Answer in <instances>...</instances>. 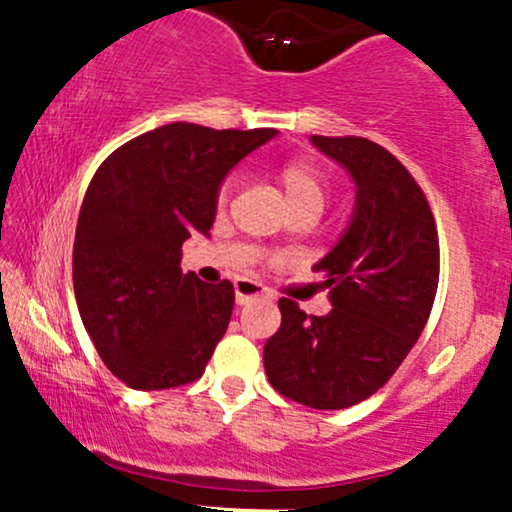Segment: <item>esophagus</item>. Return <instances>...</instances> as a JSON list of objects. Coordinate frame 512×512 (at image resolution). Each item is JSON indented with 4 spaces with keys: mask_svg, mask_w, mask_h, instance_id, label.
<instances>
[{
    "mask_svg": "<svg viewBox=\"0 0 512 512\" xmlns=\"http://www.w3.org/2000/svg\"><path fill=\"white\" fill-rule=\"evenodd\" d=\"M257 298H272V296H269L267 286H262L260 281H252V279H238L236 281V301L240 305L257 301Z\"/></svg>",
    "mask_w": 512,
    "mask_h": 512,
    "instance_id": "obj_1",
    "label": "esophagus"
}]
</instances>
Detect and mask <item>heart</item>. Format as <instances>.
Returning a JSON list of instances; mask_svg holds the SVG:
<instances>
[{
    "label": "heart",
    "instance_id": "1",
    "mask_svg": "<svg viewBox=\"0 0 512 512\" xmlns=\"http://www.w3.org/2000/svg\"><path fill=\"white\" fill-rule=\"evenodd\" d=\"M276 180H279L281 190H284L286 204L289 209H303L313 207L320 209L325 207L327 195H330V182H327L325 170H322L317 163L305 161V158H293V161H286L284 166L276 170ZM233 180H226L219 187V197L216 202L226 204L228 195H231Z\"/></svg>",
    "mask_w": 512,
    "mask_h": 512
}]
</instances>
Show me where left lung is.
<instances>
[{
	"label": "left lung",
	"mask_w": 512,
	"mask_h": 512,
	"mask_svg": "<svg viewBox=\"0 0 512 512\" xmlns=\"http://www.w3.org/2000/svg\"><path fill=\"white\" fill-rule=\"evenodd\" d=\"M313 144L351 173L356 211L337 248L315 264L334 308L305 315L281 298L264 370L293 402L346 409L375 395L424 332L438 291V228L419 182L383 146L320 134Z\"/></svg>",
	"instance_id": "left-lung-1"
}]
</instances>
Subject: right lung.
I'll return each mask as SVG.
<instances>
[{
  "mask_svg": "<svg viewBox=\"0 0 512 512\" xmlns=\"http://www.w3.org/2000/svg\"><path fill=\"white\" fill-rule=\"evenodd\" d=\"M276 129L163 125L115 149L88 185L74 238V296L98 356L132 390L202 378L236 291L182 272V243L207 236L221 180Z\"/></svg>",
  "mask_w": 512,
  "mask_h": 512,
  "instance_id": "1",
  "label": "right lung"
}]
</instances>
